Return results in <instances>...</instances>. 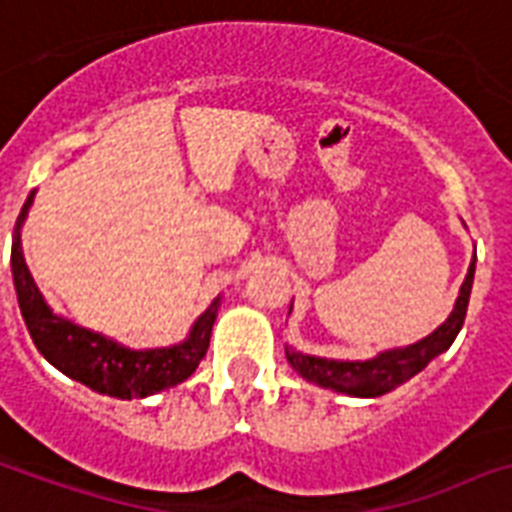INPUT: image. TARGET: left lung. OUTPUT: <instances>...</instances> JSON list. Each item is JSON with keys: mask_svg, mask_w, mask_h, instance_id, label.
I'll list each match as a JSON object with an SVG mask.
<instances>
[{"mask_svg": "<svg viewBox=\"0 0 512 512\" xmlns=\"http://www.w3.org/2000/svg\"><path fill=\"white\" fill-rule=\"evenodd\" d=\"M473 277L475 253L473 259H470L465 283L459 288V296L454 301V310L449 312V318L443 320L433 334L419 339V342L376 352L374 358L368 360L318 358V355H307V352L285 344V358H288L291 368L301 379L318 384L323 390L342 392V395H350V398H379V395H387V392H392L400 384H406L411 376H417L422 368H427V363H433L438 355L449 350L451 342L462 331V323H465L470 291H473Z\"/></svg>", "mask_w": 512, "mask_h": 512, "instance_id": "1", "label": "left lung"}]
</instances>
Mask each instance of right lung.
I'll return each instance as SVG.
<instances>
[{
    "instance_id": "add662e5",
    "label": "right lung",
    "mask_w": 512,
    "mask_h": 512,
    "mask_svg": "<svg viewBox=\"0 0 512 512\" xmlns=\"http://www.w3.org/2000/svg\"><path fill=\"white\" fill-rule=\"evenodd\" d=\"M34 194L37 192L26 197L15 221L10 267H13V283L23 323L29 328L31 342L37 344L42 358L74 382L120 400L149 398L154 392L168 390L189 379L208 352L221 296H216L211 307L194 320L184 342L170 344V347H152V350H133L112 336L98 334L74 320L63 318L50 310V304L37 288L23 259L21 229L29 216Z\"/></svg>"
}]
</instances>
